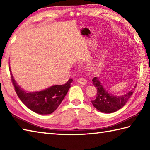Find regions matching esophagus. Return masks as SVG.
Segmentation results:
<instances>
[{"label":"esophagus","instance_id":"obj_1","mask_svg":"<svg viewBox=\"0 0 150 150\" xmlns=\"http://www.w3.org/2000/svg\"><path fill=\"white\" fill-rule=\"evenodd\" d=\"M77 82H79V84H82V85H85L87 84V81L84 78H82V77H81L77 79Z\"/></svg>","mask_w":150,"mask_h":150}]
</instances>
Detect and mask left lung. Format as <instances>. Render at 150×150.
Masks as SVG:
<instances>
[{"instance_id": "obj_1", "label": "left lung", "mask_w": 150, "mask_h": 150, "mask_svg": "<svg viewBox=\"0 0 150 150\" xmlns=\"http://www.w3.org/2000/svg\"><path fill=\"white\" fill-rule=\"evenodd\" d=\"M93 84L97 88V96L91 102L93 106L98 111L105 113L115 112L126 104L130 97L133 95L137 84L132 90L121 95H114L108 93L104 88L98 77L93 79Z\"/></svg>"}]
</instances>
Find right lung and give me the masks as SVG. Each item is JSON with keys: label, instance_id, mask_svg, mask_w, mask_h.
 <instances>
[{"label": "right lung", "instance_id": "obj_1", "mask_svg": "<svg viewBox=\"0 0 150 150\" xmlns=\"http://www.w3.org/2000/svg\"><path fill=\"white\" fill-rule=\"evenodd\" d=\"M11 81L18 97L24 105L35 113L40 115L52 113L59 107L71 87L72 79L63 85H53L45 90L28 92L21 88L14 79L9 67Z\"/></svg>", "mask_w": 150, "mask_h": 150}]
</instances>
